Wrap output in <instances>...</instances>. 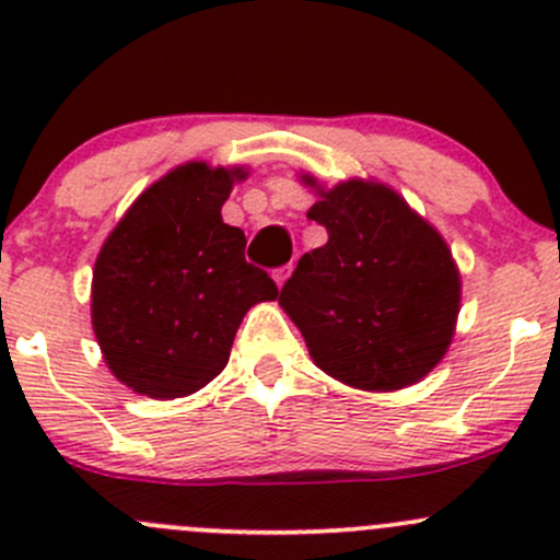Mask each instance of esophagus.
Segmentation results:
<instances>
[{
  "label": "esophagus",
  "mask_w": 560,
  "mask_h": 560,
  "mask_svg": "<svg viewBox=\"0 0 560 560\" xmlns=\"http://www.w3.org/2000/svg\"><path fill=\"white\" fill-rule=\"evenodd\" d=\"M292 273V262L290 265H281V268H276L273 270V279H276V284H284V281H287V276H290Z\"/></svg>",
  "instance_id": "obj_1"
}]
</instances>
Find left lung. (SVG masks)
<instances>
[{
    "instance_id": "1",
    "label": "left lung",
    "mask_w": 560,
    "mask_h": 560,
    "mask_svg": "<svg viewBox=\"0 0 560 560\" xmlns=\"http://www.w3.org/2000/svg\"><path fill=\"white\" fill-rule=\"evenodd\" d=\"M308 186L316 180L303 175ZM308 208L327 244L303 254L279 303L314 363L343 385L400 389L453 341L460 276L442 235L374 180H343Z\"/></svg>"
}]
</instances>
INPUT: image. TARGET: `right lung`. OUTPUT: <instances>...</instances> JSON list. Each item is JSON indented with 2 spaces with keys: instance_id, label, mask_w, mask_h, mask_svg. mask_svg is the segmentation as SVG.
Masks as SVG:
<instances>
[{
  "instance_id": "1",
  "label": "right lung",
  "mask_w": 560,
  "mask_h": 560,
  "mask_svg": "<svg viewBox=\"0 0 560 560\" xmlns=\"http://www.w3.org/2000/svg\"><path fill=\"white\" fill-rule=\"evenodd\" d=\"M244 167L189 162L151 184L100 248L92 325L107 369L149 398H184L222 374L241 319L279 287L246 262L222 206Z\"/></svg>"
}]
</instances>
